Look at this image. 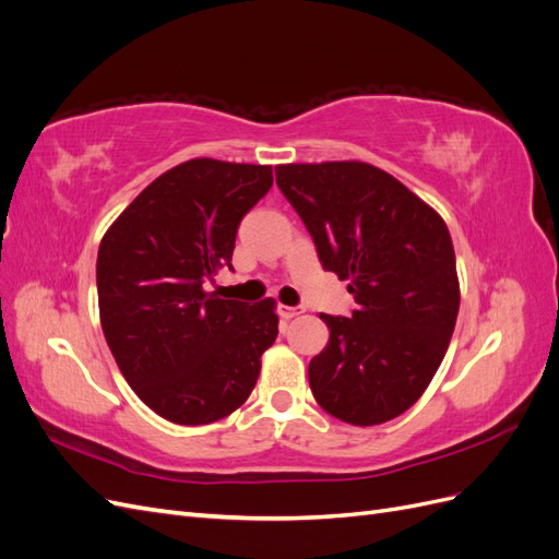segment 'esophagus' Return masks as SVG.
<instances>
[{
	"label": "esophagus",
	"mask_w": 559,
	"mask_h": 559,
	"mask_svg": "<svg viewBox=\"0 0 559 559\" xmlns=\"http://www.w3.org/2000/svg\"><path fill=\"white\" fill-rule=\"evenodd\" d=\"M302 312H306V308H302V306H294V308H289V306H280V314H282L284 319L298 317V314H302Z\"/></svg>",
	"instance_id": "esophagus-1"
}]
</instances>
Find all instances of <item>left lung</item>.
Here are the masks:
<instances>
[{
  "label": "left lung",
  "mask_w": 559,
  "mask_h": 559,
  "mask_svg": "<svg viewBox=\"0 0 559 559\" xmlns=\"http://www.w3.org/2000/svg\"><path fill=\"white\" fill-rule=\"evenodd\" d=\"M277 186L329 273L349 280V317L319 314L329 345L310 361L317 403L347 425H382L425 394L460 312L450 230L427 202L359 160L277 165Z\"/></svg>",
  "instance_id": "8db88e82"
}]
</instances>
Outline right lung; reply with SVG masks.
<instances>
[{
    "label": "right lung",
    "instance_id": "add662e5",
    "mask_svg": "<svg viewBox=\"0 0 559 559\" xmlns=\"http://www.w3.org/2000/svg\"><path fill=\"white\" fill-rule=\"evenodd\" d=\"M273 167L195 158L151 181L99 242V319L123 378L151 411L183 427L224 419L249 399L275 343L273 298L205 292L230 267L245 214Z\"/></svg>",
    "mask_w": 559,
    "mask_h": 559
}]
</instances>
